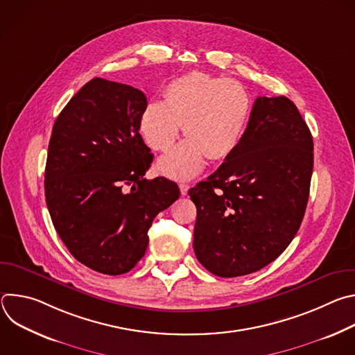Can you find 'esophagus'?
Returning <instances> with one entry per match:
<instances>
[{"instance_id":"34e87169","label":"esophagus","mask_w":355,"mask_h":355,"mask_svg":"<svg viewBox=\"0 0 355 355\" xmlns=\"http://www.w3.org/2000/svg\"><path fill=\"white\" fill-rule=\"evenodd\" d=\"M188 189H189V185L188 184H180V191H181V195H187L188 193Z\"/></svg>"}]
</instances>
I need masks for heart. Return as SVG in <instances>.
I'll list each match as a JSON object with an SVG mask.
<instances>
[{
    "instance_id": "b5f03b06",
    "label": "heart",
    "mask_w": 355,
    "mask_h": 355,
    "mask_svg": "<svg viewBox=\"0 0 355 355\" xmlns=\"http://www.w3.org/2000/svg\"><path fill=\"white\" fill-rule=\"evenodd\" d=\"M250 112V95L239 81L192 71L166 87L163 103L146 105L140 133L148 147L167 153L182 126L188 139L159 162V171L185 181L204 168L207 157L222 160L233 153L244 136Z\"/></svg>"
}]
</instances>
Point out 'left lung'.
<instances>
[{
  "instance_id": "1",
  "label": "left lung",
  "mask_w": 355,
  "mask_h": 355,
  "mask_svg": "<svg viewBox=\"0 0 355 355\" xmlns=\"http://www.w3.org/2000/svg\"><path fill=\"white\" fill-rule=\"evenodd\" d=\"M312 171L313 139L295 104L259 96L239 147L188 192L198 261L223 278L272 263L299 230Z\"/></svg>"
}]
</instances>
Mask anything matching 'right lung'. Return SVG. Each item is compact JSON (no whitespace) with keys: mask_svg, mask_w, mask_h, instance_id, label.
I'll return each instance as SVG.
<instances>
[{"mask_svg":"<svg viewBox=\"0 0 355 355\" xmlns=\"http://www.w3.org/2000/svg\"><path fill=\"white\" fill-rule=\"evenodd\" d=\"M146 105L140 89L92 78L60 112L49 141L50 218L71 256L101 274L130 271L155 218L180 196L174 181L143 178L153 162L139 133Z\"/></svg>","mask_w":355,"mask_h":355,"instance_id":"add662e5","label":"right lung"}]
</instances>
